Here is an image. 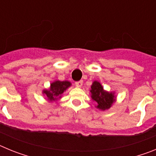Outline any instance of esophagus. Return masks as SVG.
<instances>
[{
	"label": "esophagus",
	"mask_w": 156,
	"mask_h": 156,
	"mask_svg": "<svg viewBox=\"0 0 156 156\" xmlns=\"http://www.w3.org/2000/svg\"><path fill=\"white\" fill-rule=\"evenodd\" d=\"M76 85L77 87H81L83 85V80H80L78 82H76Z\"/></svg>",
	"instance_id": "obj_1"
}]
</instances>
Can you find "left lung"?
<instances>
[{"label":"left lung","mask_w":156,"mask_h":156,"mask_svg":"<svg viewBox=\"0 0 156 156\" xmlns=\"http://www.w3.org/2000/svg\"><path fill=\"white\" fill-rule=\"evenodd\" d=\"M90 94L92 100L97 103L95 107L101 111L109 109L116 101L115 92L105 90L101 83L97 80L93 81L92 83Z\"/></svg>","instance_id":"obj_1"}]
</instances>
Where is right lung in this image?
<instances>
[{
  "label": "right lung",
  "mask_w": 156,
  "mask_h": 156,
  "mask_svg": "<svg viewBox=\"0 0 156 156\" xmlns=\"http://www.w3.org/2000/svg\"><path fill=\"white\" fill-rule=\"evenodd\" d=\"M71 86V82L68 80H55L51 83L49 88L42 90V94L49 102H55L61 98L62 94Z\"/></svg>",
  "instance_id": "obj_1"
}]
</instances>
